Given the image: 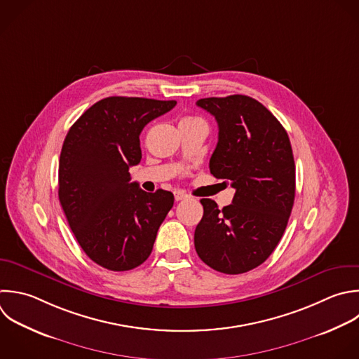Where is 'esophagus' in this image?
<instances>
[{"instance_id": "1", "label": "esophagus", "mask_w": 359, "mask_h": 359, "mask_svg": "<svg viewBox=\"0 0 359 359\" xmlns=\"http://www.w3.org/2000/svg\"><path fill=\"white\" fill-rule=\"evenodd\" d=\"M174 196H175V201H177V202L184 201V199H187V198H188V195H187V194H184V192H175V194H174Z\"/></svg>"}]
</instances>
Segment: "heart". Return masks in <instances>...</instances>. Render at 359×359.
I'll use <instances>...</instances> for the list:
<instances>
[{"label":"heart","mask_w":359,"mask_h":359,"mask_svg":"<svg viewBox=\"0 0 359 359\" xmlns=\"http://www.w3.org/2000/svg\"><path fill=\"white\" fill-rule=\"evenodd\" d=\"M187 121H199V119H195V118H185V119H182L181 122H187Z\"/></svg>","instance_id":"obj_1"}]
</instances>
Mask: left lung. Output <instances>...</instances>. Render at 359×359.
Returning <instances> with one entry per match:
<instances>
[{
    "label": "left lung",
    "mask_w": 359,
    "mask_h": 359,
    "mask_svg": "<svg viewBox=\"0 0 359 359\" xmlns=\"http://www.w3.org/2000/svg\"><path fill=\"white\" fill-rule=\"evenodd\" d=\"M196 105L219 126L210 172L230 181L236 194L222 210L215 201L201 199L195 248L210 268L243 273L272 254L286 229L294 201L292 146L279 121L254 98L213 97Z\"/></svg>",
    "instance_id": "left-lung-1"
}]
</instances>
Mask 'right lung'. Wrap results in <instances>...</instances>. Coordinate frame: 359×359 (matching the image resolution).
Wrapping results in <instances>:
<instances>
[{"instance_id":"add662e5","label":"right lung","mask_w":359,"mask_h":359,"mask_svg":"<svg viewBox=\"0 0 359 359\" xmlns=\"http://www.w3.org/2000/svg\"><path fill=\"white\" fill-rule=\"evenodd\" d=\"M177 101L108 97L70 128L59 161V201L84 252L109 271H129L151 254L174 195L144 192L129 167L142 160L140 133Z\"/></svg>"}]
</instances>
